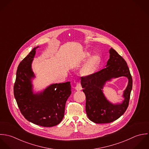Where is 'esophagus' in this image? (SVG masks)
I'll return each instance as SVG.
<instances>
[{
	"mask_svg": "<svg viewBox=\"0 0 149 149\" xmlns=\"http://www.w3.org/2000/svg\"><path fill=\"white\" fill-rule=\"evenodd\" d=\"M75 89L79 91V90H81L82 89V87H81V85L80 83H77L76 86L75 87Z\"/></svg>",
	"mask_w": 149,
	"mask_h": 149,
	"instance_id": "34e87169",
	"label": "esophagus"
}]
</instances>
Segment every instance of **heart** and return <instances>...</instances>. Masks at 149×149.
Returning a JSON list of instances; mask_svg holds the SVG:
<instances>
[{
    "label": "heart",
    "mask_w": 149,
    "mask_h": 149,
    "mask_svg": "<svg viewBox=\"0 0 149 149\" xmlns=\"http://www.w3.org/2000/svg\"><path fill=\"white\" fill-rule=\"evenodd\" d=\"M91 54L86 52L84 56V60L87 59ZM100 58L98 55H94L88 60L81 69L80 73L84 77H89L93 74L99 65Z\"/></svg>",
    "instance_id": "1"
}]
</instances>
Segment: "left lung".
Instances as JSON below:
<instances>
[{
    "mask_svg": "<svg viewBox=\"0 0 149 149\" xmlns=\"http://www.w3.org/2000/svg\"><path fill=\"white\" fill-rule=\"evenodd\" d=\"M106 67L89 77H82L81 83L86 95V112L89 119L95 123H111L122 116L127 110L132 88V79L125 60L111 48ZM125 76L128 85L123 92L124 100L112 104L103 93L106 82L113 78Z\"/></svg>",
    "mask_w": 149,
    "mask_h": 149,
    "instance_id": "8db88e82",
    "label": "left lung"
}]
</instances>
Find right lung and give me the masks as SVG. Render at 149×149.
I'll return each instance as SVG.
<instances>
[{"mask_svg":"<svg viewBox=\"0 0 149 149\" xmlns=\"http://www.w3.org/2000/svg\"><path fill=\"white\" fill-rule=\"evenodd\" d=\"M34 48L19 63L14 86V94L24 118L42 127L59 124L64 118L65 102L71 94L70 82L54 84L39 93H34L32 79L35 75L31 64L36 50Z\"/></svg>","mask_w":149,"mask_h":149,"instance_id":"obj_1","label":"right lung"}]
</instances>
